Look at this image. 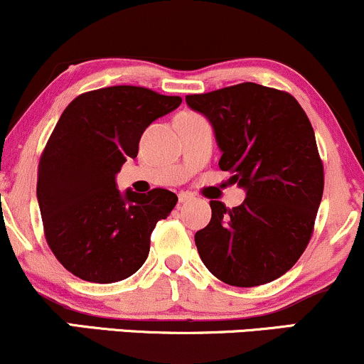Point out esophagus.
<instances>
[{
	"mask_svg": "<svg viewBox=\"0 0 364 364\" xmlns=\"http://www.w3.org/2000/svg\"><path fill=\"white\" fill-rule=\"evenodd\" d=\"M191 198H193V195H191L190 191H181V193L178 195V200H179V203H186V202H190Z\"/></svg>",
	"mask_w": 364,
	"mask_h": 364,
	"instance_id": "esophagus-1",
	"label": "esophagus"
}]
</instances>
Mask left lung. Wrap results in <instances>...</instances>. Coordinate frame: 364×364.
Segmentation results:
<instances>
[{"label":"left lung","instance_id":"obj_1","mask_svg":"<svg viewBox=\"0 0 364 364\" xmlns=\"http://www.w3.org/2000/svg\"><path fill=\"white\" fill-rule=\"evenodd\" d=\"M186 104L212 124L219 168L246 193L232 210L210 200V223L195 235L200 258L231 286L272 282L303 255L323 195L310 119L292 95L252 82L186 95Z\"/></svg>","mask_w":364,"mask_h":364}]
</instances>
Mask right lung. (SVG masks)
I'll return each mask as SVG.
<instances>
[{"mask_svg": "<svg viewBox=\"0 0 364 364\" xmlns=\"http://www.w3.org/2000/svg\"><path fill=\"white\" fill-rule=\"evenodd\" d=\"M179 104L118 85L78 95L63 111L39 162L37 202L49 248L68 272L111 284L147 260L150 235L178 196L164 188L119 191L116 174L136 157L145 128Z\"/></svg>", "mask_w": 364, "mask_h": 364, "instance_id": "add662e5", "label": "right lung"}]
</instances>
